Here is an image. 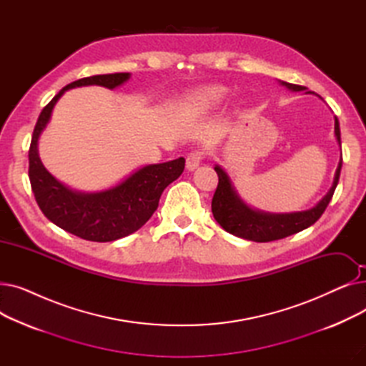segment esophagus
Here are the masks:
<instances>
[{
    "mask_svg": "<svg viewBox=\"0 0 366 366\" xmlns=\"http://www.w3.org/2000/svg\"><path fill=\"white\" fill-rule=\"evenodd\" d=\"M202 152H191V154H188V157H187V163H185V167H187V170H189V172H193V170H196L199 166H200V162H202Z\"/></svg>",
    "mask_w": 366,
    "mask_h": 366,
    "instance_id": "esophagus-1",
    "label": "esophagus"
}]
</instances>
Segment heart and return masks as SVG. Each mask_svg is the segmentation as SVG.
Here are the masks:
<instances>
[{
  "instance_id": "1",
  "label": "heart",
  "mask_w": 366,
  "mask_h": 366,
  "mask_svg": "<svg viewBox=\"0 0 366 366\" xmlns=\"http://www.w3.org/2000/svg\"><path fill=\"white\" fill-rule=\"evenodd\" d=\"M225 96L227 89L222 86H204L191 94V102L202 109H209L221 104Z\"/></svg>"
}]
</instances>
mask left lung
<instances>
[{
    "label": "left lung",
    "instance_id": "8db88e82",
    "mask_svg": "<svg viewBox=\"0 0 366 366\" xmlns=\"http://www.w3.org/2000/svg\"><path fill=\"white\" fill-rule=\"evenodd\" d=\"M280 86H285L287 90L291 92H305V87L298 84L285 83L279 80ZM334 133L335 139L341 148V137H340V123L338 119L334 117ZM342 159H340L332 187L330 188L328 193H326L313 207L307 210H300V212H287V214H272V212H264V210L254 209L249 206L237 193V189L229 178L225 169H222L219 164H215V172L218 173V187L212 199V214L215 221L225 229L227 233L252 240V242H272L279 240L283 237H287L291 234L300 233L302 229L309 228L313 225L325 212L326 206L330 204L334 191L338 185L340 179V172H341Z\"/></svg>",
    "mask_w": 366,
    "mask_h": 366
}]
</instances>
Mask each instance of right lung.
Here are the masks:
<instances>
[{"label": "right lung", "instance_id": "add662e5", "mask_svg": "<svg viewBox=\"0 0 366 366\" xmlns=\"http://www.w3.org/2000/svg\"><path fill=\"white\" fill-rule=\"evenodd\" d=\"M130 80V72L93 75L65 86L41 111L34 129L29 148V181L43 214L65 232L90 242H112L126 237L151 218L164 188L181 177L185 159L145 164L115 185L92 191L72 189L56 179L44 167L38 141L50 123L53 108L66 90L84 86L117 89Z\"/></svg>", "mask_w": 366, "mask_h": 366}]
</instances>
